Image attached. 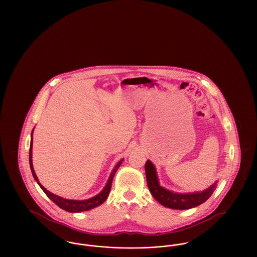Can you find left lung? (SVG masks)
Returning <instances> with one entry per match:
<instances>
[{
    "mask_svg": "<svg viewBox=\"0 0 257 257\" xmlns=\"http://www.w3.org/2000/svg\"><path fill=\"white\" fill-rule=\"evenodd\" d=\"M145 168H146L147 186L151 195L165 207L177 209V210H185V209L196 207L200 205L201 203L205 202L213 194V192L217 187V182H216L200 193H192V194L173 193L160 186L156 169L149 160H147Z\"/></svg>",
    "mask_w": 257,
    "mask_h": 257,
    "instance_id": "1",
    "label": "left lung"
}]
</instances>
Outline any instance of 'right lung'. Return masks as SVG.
<instances>
[{"mask_svg":"<svg viewBox=\"0 0 257 257\" xmlns=\"http://www.w3.org/2000/svg\"><path fill=\"white\" fill-rule=\"evenodd\" d=\"M33 132H34V129L32 131V138H31V146H30V153H29V160H30V167H31V171L33 173V176L35 178V180L37 181V184L39 185V187L42 189V191L47 195V196L49 197L50 199L56 203L59 207L67 211V212H71V213H79V212H83V211H87V210H90V209H93V208L97 207L99 205H101L106 199L107 197L109 196L110 194V188H111V182H112V179H113V176H114V173L116 172V171L118 170V168L120 167V165L122 164V160H120L116 165L115 167L113 168V170L110 173V177L108 179V182L106 184V186L104 187V189L95 196L91 197V198H88V199H85V200H73V199H66V198H63L61 196H56L54 194H52L51 192H49L48 190H46L40 182L38 181V178H37V174L35 172L34 170V167H33Z\"/></svg>","mask_w":257,"mask_h":257,"instance_id":"1","label":"right lung"}]
</instances>
